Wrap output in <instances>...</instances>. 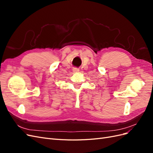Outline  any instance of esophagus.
Segmentation results:
<instances>
[{
	"label": "esophagus",
	"mask_w": 153,
	"mask_h": 153,
	"mask_svg": "<svg viewBox=\"0 0 153 153\" xmlns=\"http://www.w3.org/2000/svg\"><path fill=\"white\" fill-rule=\"evenodd\" d=\"M79 71H80V70H79V69L76 68H73V71L74 73H77V72H78Z\"/></svg>",
	"instance_id": "1"
}]
</instances>
